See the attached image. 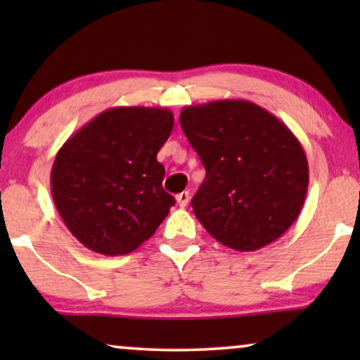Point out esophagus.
<instances>
[{"label":"esophagus","mask_w":360,"mask_h":360,"mask_svg":"<svg viewBox=\"0 0 360 360\" xmlns=\"http://www.w3.org/2000/svg\"><path fill=\"white\" fill-rule=\"evenodd\" d=\"M188 201H190V193H188V191H181V193L176 195V203H179L181 208H185V206L188 205Z\"/></svg>","instance_id":"1"}]
</instances>
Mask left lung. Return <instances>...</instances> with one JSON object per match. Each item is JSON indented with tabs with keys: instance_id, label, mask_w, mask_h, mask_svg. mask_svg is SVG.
<instances>
[{
	"instance_id": "left-lung-1",
	"label": "left lung",
	"mask_w": 360,
	"mask_h": 360,
	"mask_svg": "<svg viewBox=\"0 0 360 360\" xmlns=\"http://www.w3.org/2000/svg\"><path fill=\"white\" fill-rule=\"evenodd\" d=\"M180 126L206 179L191 200L203 228L226 248L262 249L302 213L308 160L297 136L245 100L185 106Z\"/></svg>"
}]
</instances>
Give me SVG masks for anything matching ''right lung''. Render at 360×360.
Wrapping results in <instances>:
<instances>
[{
	"instance_id": "obj_1",
	"label": "right lung",
	"mask_w": 360,
	"mask_h": 360,
	"mask_svg": "<svg viewBox=\"0 0 360 360\" xmlns=\"http://www.w3.org/2000/svg\"><path fill=\"white\" fill-rule=\"evenodd\" d=\"M174 129L165 108L116 106L58 149L53 203L68 231L93 252L124 255L155 233L175 198L162 188L157 152Z\"/></svg>"
}]
</instances>
